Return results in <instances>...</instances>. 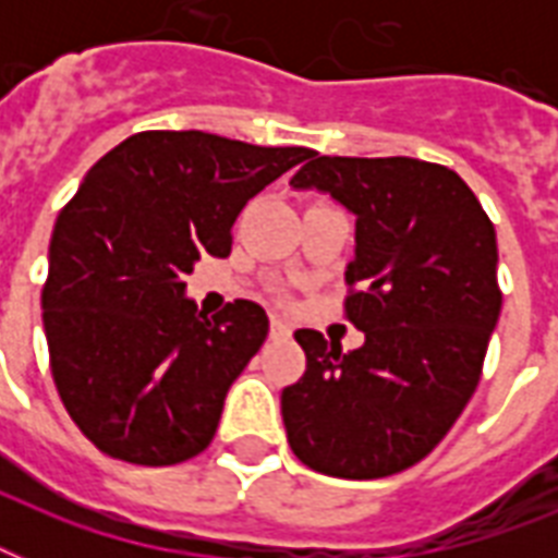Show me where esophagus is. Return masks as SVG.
<instances>
[{
	"label": "esophagus",
	"instance_id": "1",
	"mask_svg": "<svg viewBox=\"0 0 558 558\" xmlns=\"http://www.w3.org/2000/svg\"><path fill=\"white\" fill-rule=\"evenodd\" d=\"M269 336L271 339H292V327H289V322H283V318H271Z\"/></svg>",
	"mask_w": 558,
	"mask_h": 558
}]
</instances>
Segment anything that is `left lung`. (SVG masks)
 Masks as SVG:
<instances>
[{"label":"left lung","mask_w":558,"mask_h":558,"mask_svg":"<svg viewBox=\"0 0 558 558\" xmlns=\"http://www.w3.org/2000/svg\"><path fill=\"white\" fill-rule=\"evenodd\" d=\"M292 187L356 214L344 315L365 344L298 330L304 376L280 393L287 440L322 475L373 481L414 466L475 393L498 315V243L472 187L432 161L313 153Z\"/></svg>","instance_id":"left-lung-1"}]
</instances>
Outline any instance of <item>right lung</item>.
I'll use <instances>...</instances> for the list:
<instances>
[{
    "label": "right lung",
    "instance_id": "obj_1",
    "mask_svg": "<svg viewBox=\"0 0 558 558\" xmlns=\"http://www.w3.org/2000/svg\"><path fill=\"white\" fill-rule=\"evenodd\" d=\"M313 156L199 130L130 135L92 165L48 248L43 327L57 393L104 454L173 466L208 449L269 332L254 301L202 315L185 278L231 254L245 202Z\"/></svg>",
    "mask_w": 558,
    "mask_h": 558
}]
</instances>
